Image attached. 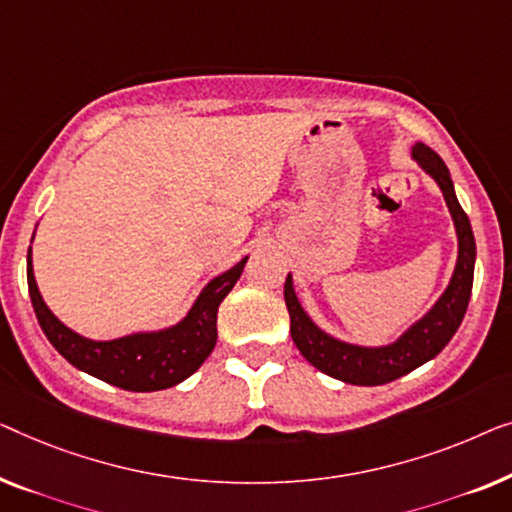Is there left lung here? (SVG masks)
Wrapping results in <instances>:
<instances>
[{
    "label": "left lung",
    "mask_w": 512,
    "mask_h": 512,
    "mask_svg": "<svg viewBox=\"0 0 512 512\" xmlns=\"http://www.w3.org/2000/svg\"><path fill=\"white\" fill-rule=\"evenodd\" d=\"M410 155L420 164L424 174H429L441 187L457 232L455 271H452L450 283L436 304L403 331L394 343L366 348V345L338 341L327 331H322L311 320V315L304 311V306L299 304L292 273H287L285 280V304L290 311V334L294 345L315 369L348 385L373 387L392 383V380L406 376L417 366L434 359L455 336L464 320L466 308H469L475 266V239L469 215L459 206L450 171L441 157L424 143H415Z\"/></svg>",
    "instance_id": "1"
}]
</instances>
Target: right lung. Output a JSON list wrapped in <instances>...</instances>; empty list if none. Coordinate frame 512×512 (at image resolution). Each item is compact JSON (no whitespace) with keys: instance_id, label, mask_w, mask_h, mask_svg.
I'll return each mask as SVG.
<instances>
[{"instance_id":"right-lung-1","label":"right lung","mask_w":512,"mask_h":512,"mask_svg":"<svg viewBox=\"0 0 512 512\" xmlns=\"http://www.w3.org/2000/svg\"><path fill=\"white\" fill-rule=\"evenodd\" d=\"M246 262L248 257H243L232 269L215 276L176 325L111 341L85 338L55 318L34 280L32 248L27 250V285L43 334L69 364L120 390L157 392L183 383L211 355L218 341V306L241 278Z\"/></svg>"}]
</instances>
